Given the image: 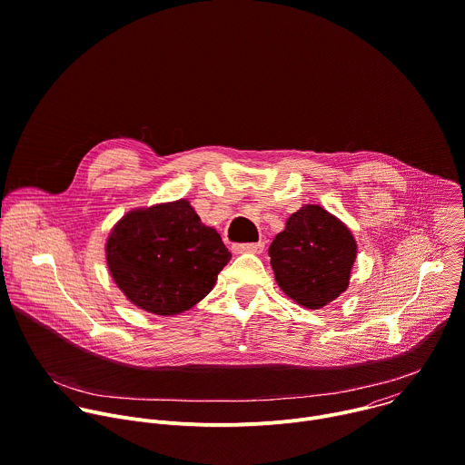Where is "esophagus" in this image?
Instances as JSON below:
<instances>
[{
  "instance_id": "1",
  "label": "esophagus",
  "mask_w": 465,
  "mask_h": 465,
  "mask_svg": "<svg viewBox=\"0 0 465 465\" xmlns=\"http://www.w3.org/2000/svg\"><path fill=\"white\" fill-rule=\"evenodd\" d=\"M264 250L262 242H242V244H233L235 253H261Z\"/></svg>"
}]
</instances>
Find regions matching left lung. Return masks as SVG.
<instances>
[{
    "label": "left lung",
    "mask_w": 465,
    "mask_h": 465,
    "mask_svg": "<svg viewBox=\"0 0 465 465\" xmlns=\"http://www.w3.org/2000/svg\"><path fill=\"white\" fill-rule=\"evenodd\" d=\"M279 288L306 308L329 304L349 286L356 259L351 230L318 204L292 213L268 250Z\"/></svg>",
    "instance_id": "left-lung-1"
}]
</instances>
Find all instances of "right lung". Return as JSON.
<instances>
[{"instance_id": "obj_1", "label": "right lung", "mask_w": 465, "mask_h": 465, "mask_svg": "<svg viewBox=\"0 0 465 465\" xmlns=\"http://www.w3.org/2000/svg\"><path fill=\"white\" fill-rule=\"evenodd\" d=\"M109 272L131 302L157 316L206 297L232 253L188 201L129 212L105 244Z\"/></svg>"}]
</instances>
